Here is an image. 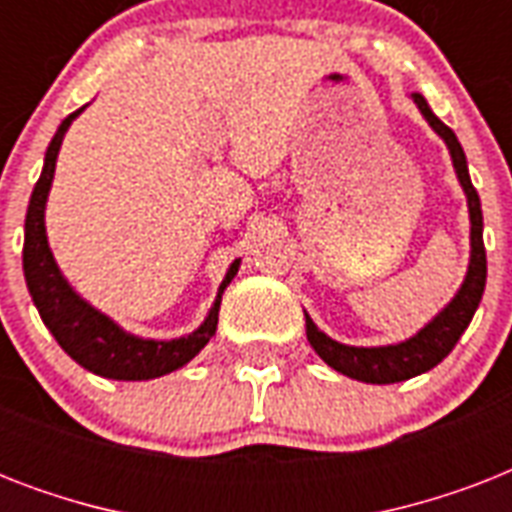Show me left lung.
<instances>
[{"label": "left lung", "instance_id": "left-lung-1", "mask_svg": "<svg viewBox=\"0 0 512 512\" xmlns=\"http://www.w3.org/2000/svg\"><path fill=\"white\" fill-rule=\"evenodd\" d=\"M420 114L428 119L433 130L444 138L449 154H452L454 172L460 177V185L465 196H468V212H470V265L462 281L460 292L454 295V300L446 305L444 311L438 313L436 319L430 321L428 327L420 329L417 335L409 340L398 342V345H382V348H356V345H342V342L332 340L321 332L311 321V316L305 313V335L313 350L327 361L332 369H337L345 377L353 380L372 382V385H390V382L409 380L417 374L428 372L436 364H441L462 332L468 329L473 313H476L481 295L486 287V249H484V215H481V199H478L476 188L470 183L468 159L462 151L460 140L441 119H438L430 106L425 103L420 92L412 95Z\"/></svg>", "mask_w": 512, "mask_h": 512}]
</instances>
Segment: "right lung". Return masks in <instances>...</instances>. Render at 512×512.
<instances>
[{"mask_svg": "<svg viewBox=\"0 0 512 512\" xmlns=\"http://www.w3.org/2000/svg\"><path fill=\"white\" fill-rule=\"evenodd\" d=\"M82 111L84 108H79L60 122L58 132L44 154L42 175L36 180L31 201H28L26 241H23V273H26L28 292H31L36 311L42 316L44 327L50 329L60 348L87 372L108 377V380H154V377L170 374L188 364L212 340L223 289L231 284L239 271V260L231 263L225 273L223 284L217 289L215 305L204 324L191 335L177 337V340H143V337L130 335L108 319L106 313L95 311L87 300L76 295L71 284L63 279L50 252V244H47L44 204H47V193H50L52 175H55L63 135Z\"/></svg>", "mask_w": 512, "mask_h": 512, "instance_id": "right-lung-1", "label": "right lung"}]
</instances>
